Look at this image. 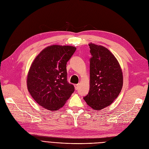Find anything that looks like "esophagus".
I'll list each match as a JSON object with an SVG mask.
<instances>
[{"label": "esophagus", "mask_w": 149, "mask_h": 149, "mask_svg": "<svg viewBox=\"0 0 149 149\" xmlns=\"http://www.w3.org/2000/svg\"><path fill=\"white\" fill-rule=\"evenodd\" d=\"M79 87V85L78 84H74V88H75V90L77 91Z\"/></svg>", "instance_id": "34e87169"}]
</instances>
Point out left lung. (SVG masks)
<instances>
[{
	"label": "left lung",
	"mask_w": 149,
	"mask_h": 149,
	"mask_svg": "<svg viewBox=\"0 0 149 149\" xmlns=\"http://www.w3.org/2000/svg\"><path fill=\"white\" fill-rule=\"evenodd\" d=\"M90 59V88L84 97L87 104L97 111L111 105L123 86V73L116 57L106 47L88 44Z\"/></svg>",
	"instance_id": "obj_1"
}]
</instances>
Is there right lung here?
<instances>
[{"instance_id": "obj_1", "label": "right lung", "mask_w": 149, "mask_h": 149, "mask_svg": "<svg viewBox=\"0 0 149 149\" xmlns=\"http://www.w3.org/2000/svg\"><path fill=\"white\" fill-rule=\"evenodd\" d=\"M76 47L54 45L41 51L29 70L27 89L40 106L51 111L62 108L74 91L67 82V63Z\"/></svg>"}]
</instances>
